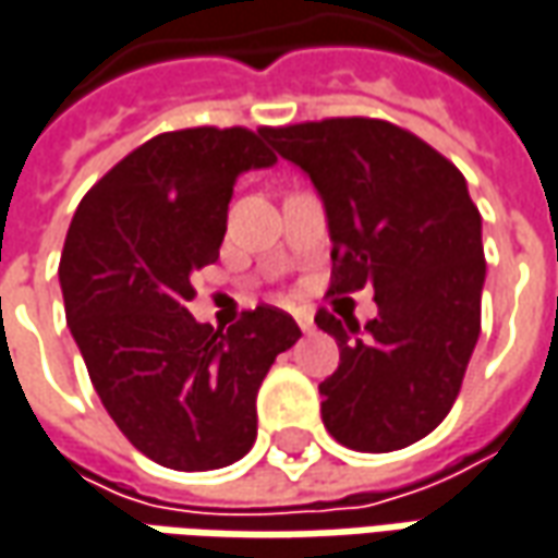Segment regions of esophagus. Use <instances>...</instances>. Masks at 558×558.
<instances>
[{
  "instance_id": "obj_1",
  "label": "esophagus",
  "mask_w": 558,
  "mask_h": 558,
  "mask_svg": "<svg viewBox=\"0 0 558 558\" xmlns=\"http://www.w3.org/2000/svg\"><path fill=\"white\" fill-rule=\"evenodd\" d=\"M296 324L302 327V333H312L315 330V315L308 308H296Z\"/></svg>"
}]
</instances>
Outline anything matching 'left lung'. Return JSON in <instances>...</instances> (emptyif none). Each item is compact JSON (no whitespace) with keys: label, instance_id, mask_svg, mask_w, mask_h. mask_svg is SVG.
<instances>
[{"label":"left lung","instance_id":"1","mask_svg":"<svg viewBox=\"0 0 558 558\" xmlns=\"http://www.w3.org/2000/svg\"><path fill=\"white\" fill-rule=\"evenodd\" d=\"M280 157L308 172L330 221V290L374 287L376 317L317 308L339 367L317 389L327 433L386 453L426 438L453 408L482 330V216L466 179L389 120L327 117L265 125Z\"/></svg>","mask_w":558,"mask_h":558}]
</instances>
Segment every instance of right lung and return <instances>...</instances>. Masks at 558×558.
Instances as JSON below:
<instances>
[{"instance_id":"right-lung-1","label":"right lung","mask_w":558,"mask_h":558,"mask_svg":"<svg viewBox=\"0 0 558 558\" xmlns=\"http://www.w3.org/2000/svg\"><path fill=\"white\" fill-rule=\"evenodd\" d=\"M278 160L265 129L154 135L88 187L58 278L70 333L120 433L166 470H221L256 441V395L302 330L275 305L228 330L184 308L191 271L219 259L246 169Z\"/></svg>"}]
</instances>
